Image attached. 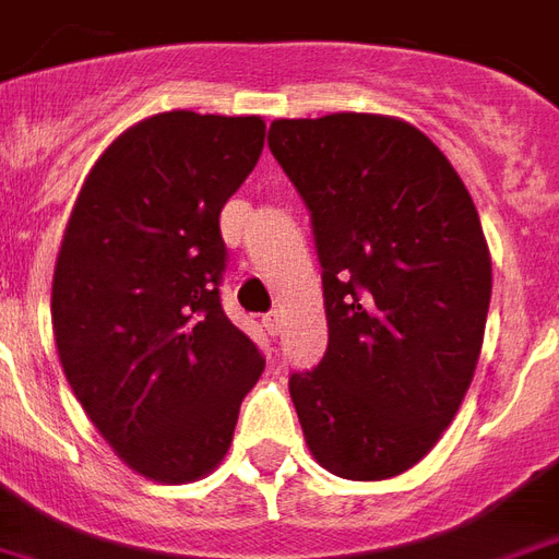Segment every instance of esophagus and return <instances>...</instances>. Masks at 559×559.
Here are the masks:
<instances>
[{"instance_id":"34e87169","label":"esophagus","mask_w":559,"mask_h":559,"mask_svg":"<svg viewBox=\"0 0 559 559\" xmlns=\"http://www.w3.org/2000/svg\"><path fill=\"white\" fill-rule=\"evenodd\" d=\"M262 326L267 330V335H276L280 330H283V314H280V312L262 314Z\"/></svg>"}]
</instances>
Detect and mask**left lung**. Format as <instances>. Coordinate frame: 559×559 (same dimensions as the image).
Instances as JSON below:
<instances>
[{
	"label": "left lung",
	"mask_w": 559,
	"mask_h": 559,
	"mask_svg": "<svg viewBox=\"0 0 559 559\" xmlns=\"http://www.w3.org/2000/svg\"><path fill=\"white\" fill-rule=\"evenodd\" d=\"M267 146L324 267L326 354L288 380L306 444L347 480L404 474L454 421L480 359L492 262L472 194L397 117L274 120Z\"/></svg>",
	"instance_id": "left-lung-1"
}]
</instances>
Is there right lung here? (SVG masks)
Here are the masks:
<instances>
[{
	"label": "right lung",
	"mask_w": 559,
	"mask_h": 559,
	"mask_svg": "<svg viewBox=\"0 0 559 559\" xmlns=\"http://www.w3.org/2000/svg\"><path fill=\"white\" fill-rule=\"evenodd\" d=\"M262 146L255 115L146 117L96 158L67 221L52 276L58 359L105 442L155 484L215 472L264 371L217 292L221 209Z\"/></svg>",
	"instance_id": "add662e5"
}]
</instances>
